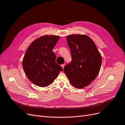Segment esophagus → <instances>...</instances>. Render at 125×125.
<instances>
[{
    "label": "esophagus",
    "instance_id": "1",
    "mask_svg": "<svg viewBox=\"0 0 125 125\" xmlns=\"http://www.w3.org/2000/svg\"><path fill=\"white\" fill-rule=\"evenodd\" d=\"M64 66H65V64H63L61 65V66H62V67L63 69L64 68Z\"/></svg>",
    "mask_w": 125,
    "mask_h": 125
}]
</instances>
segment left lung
I'll return each mask as SVG.
<instances>
[{"mask_svg":"<svg viewBox=\"0 0 125 125\" xmlns=\"http://www.w3.org/2000/svg\"><path fill=\"white\" fill-rule=\"evenodd\" d=\"M72 61L64 67L71 84L77 88L90 85L97 76L102 64V56L94 41L85 34L66 37Z\"/></svg>","mask_w":125,"mask_h":125,"instance_id":"left-lung-1","label":"left lung"}]
</instances>
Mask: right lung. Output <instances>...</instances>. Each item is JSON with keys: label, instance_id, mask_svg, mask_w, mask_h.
<instances>
[{"label": "right lung", "instance_id": "obj_1", "mask_svg": "<svg viewBox=\"0 0 125 125\" xmlns=\"http://www.w3.org/2000/svg\"><path fill=\"white\" fill-rule=\"evenodd\" d=\"M59 35H44L35 39L28 48L22 60V67L27 77L39 87H47L58 77L62 67L55 62L53 49Z\"/></svg>", "mask_w": 125, "mask_h": 125}]
</instances>
